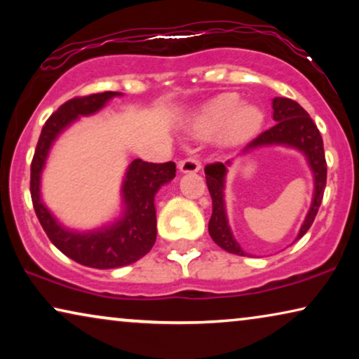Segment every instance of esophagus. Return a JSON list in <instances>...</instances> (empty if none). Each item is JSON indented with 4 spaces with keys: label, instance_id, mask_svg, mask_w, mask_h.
<instances>
[{
    "label": "esophagus",
    "instance_id": "obj_1",
    "mask_svg": "<svg viewBox=\"0 0 359 359\" xmlns=\"http://www.w3.org/2000/svg\"><path fill=\"white\" fill-rule=\"evenodd\" d=\"M178 168L181 173H198L201 170V161L196 156H188V158L180 161Z\"/></svg>",
    "mask_w": 359,
    "mask_h": 359
}]
</instances>
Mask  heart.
<instances>
[{"instance_id": "heart-1", "label": "heart", "mask_w": 359, "mask_h": 359, "mask_svg": "<svg viewBox=\"0 0 359 359\" xmlns=\"http://www.w3.org/2000/svg\"><path fill=\"white\" fill-rule=\"evenodd\" d=\"M263 124V112L259 107L242 104L237 95L227 93L210 101L194 121V134L214 137L222 132L229 142H240L252 137Z\"/></svg>"}]
</instances>
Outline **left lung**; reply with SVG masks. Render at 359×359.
<instances>
[{
	"instance_id": "obj_1",
	"label": "left lung",
	"mask_w": 359,
	"mask_h": 359,
	"mask_svg": "<svg viewBox=\"0 0 359 359\" xmlns=\"http://www.w3.org/2000/svg\"><path fill=\"white\" fill-rule=\"evenodd\" d=\"M273 119L276 121L271 129L264 130L257 139H253L245 151H250L257 147L263 145H289L294 149L301 150L306 154L309 165L316 176V193H313L312 205L309 210L304 225L301 227L297 238H301L304 233L311 229V225L316 219L323 199V191L327 184V161L325 151H323V140L320 132H318L316 122L307 114V111L299 104V102L287 100V97H274L273 100ZM227 163H215L205 165V183H208L210 198H212V215L209 220V235L212 237L215 243L225 252L235 253L243 257V250L235 242L232 232L227 225V217H225V205H224V180L227 173Z\"/></svg>"
}]
</instances>
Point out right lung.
<instances>
[{
  "instance_id": "right-lung-1",
  "label": "right lung",
  "mask_w": 359,
  "mask_h": 359,
  "mask_svg": "<svg viewBox=\"0 0 359 359\" xmlns=\"http://www.w3.org/2000/svg\"><path fill=\"white\" fill-rule=\"evenodd\" d=\"M117 95L119 93L116 91H104L96 93V95L76 96L63 102L43 124L31 163L32 205L47 237L68 258L97 269L126 266L150 252L156 240L155 194L161 186L175 178L176 165L173 161L149 163V161L135 158L127 170L124 186H122L126 204V212L122 219L109 227L88 233L70 232L60 227L42 204L39 184H41V173L48 149L57 135L78 116H88L100 111L107 100Z\"/></svg>"
}]
</instances>
